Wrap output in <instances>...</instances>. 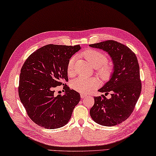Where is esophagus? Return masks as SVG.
Segmentation results:
<instances>
[{"label": "esophagus", "instance_id": "34e87169", "mask_svg": "<svg viewBox=\"0 0 156 156\" xmlns=\"http://www.w3.org/2000/svg\"><path fill=\"white\" fill-rule=\"evenodd\" d=\"M87 95H85V94H81V99H84V98H87Z\"/></svg>", "mask_w": 156, "mask_h": 156}]
</instances>
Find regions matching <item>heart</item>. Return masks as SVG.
<instances>
[{
    "instance_id": "obj_1",
    "label": "heart",
    "mask_w": 156,
    "mask_h": 156,
    "mask_svg": "<svg viewBox=\"0 0 156 156\" xmlns=\"http://www.w3.org/2000/svg\"><path fill=\"white\" fill-rule=\"evenodd\" d=\"M80 55L85 58L94 68H96L97 74L103 79H107L111 75L112 66L106 63L107 56L101 51L95 50H87L81 52ZM76 60L75 57H71L68 61L67 73L69 76L74 73V64ZM98 80L95 78H86L80 76L74 80L71 86L74 90L81 93H88L98 85Z\"/></svg>"
}]
</instances>
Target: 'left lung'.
Masks as SVG:
<instances>
[{"label":"left lung","instance_id":"8db88e82","mask_svg":"<svg viewBox=\"0 0 156 156\" xmlns=\"http://www.w3.org/2000/svg\"><path fill=\"white\" fill-rule=\"evenodd\" d=\"M90 46L106 51L114 66L110 80L99 90L101 93L111 92V98L107 99L104 95L95 97L90 115L96 123L102 126H115L131 115L141 93L138 61L129 48L113 40Z\"/></svg>","mask_w":156,"mask_h":156}]
</instances>
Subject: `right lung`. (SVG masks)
<instances>
[{"mask_svg":"<svg viewBox=\"0 0 156 156\" xmlns=\"http://www.w3.org/2000/svg\"><path fill=\"white\" fill-rule=\"evenodd\" d=\"M81 49L75 46L49 44L29 56L20 70L19 95L32 120L43 128L62 127L71 118L80 95L71 90L67 66L71 57ZM63 85L65 94L54 96V89Z\"/></svg>","mask_w":156,"mask_h":156,"instance_id":"add662e5","label":"right lung"}]
</instances>
